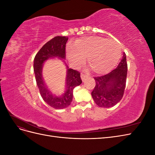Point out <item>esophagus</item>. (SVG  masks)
<instances>
[{
  "instance_id": "1",
  "label": "esophagus",
  "mask_w": 155,
  "mask_h": 155,
  "mask_svg": "<svg viewBox=\"0 0 155 155\" xmlns=\"http://www.w3.org/2000/svg\"><path fill=\"white\" fill-rule=\"evenodd\" d=\"M87 78H88V76H86V75L83 74H81V80H82L83 81L86 80V79H87Z\"/></svg>"
}]
</instances>
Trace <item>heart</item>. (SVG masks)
Listing matches in <instances>:
<instances>
[{
	"label": "heart",
	"instance_id": "obj_1",
	"mask_svg": "<svg viewBox=\"0 0 155 155\" xmlns=\"http://www.w3.org/2000/svg\"><path fill=\"white\" fill-rule=\"evenodd\" d=\"M97 74L109 73L118 64L121 58V48L116 42L101 37H83L77 40L73 46L67 48V57L75 67L85 61Z\"/></svg>",
	"mask_w": 155,
	"mask_h": 155
}]
</instances>
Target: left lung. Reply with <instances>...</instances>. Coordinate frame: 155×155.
Returning a JSON list of instances; mask_svg holds the SVG:
<instances>
[{"label":"left lung","mask_w":155,"mask_h":155,"mask_svg":"<svg viewBox=\"0 0 155 155\" xmlns=\"http://www.w3.org/2000/svg\"><path fill=\"white\" fill-rule=\"evenodd\" d=\"M127 74L126 55L118 67L105 76L94 78L96 86L91 94L96 104L100 107L109 108L120 101L123 97Z\"/></svg>","instance_id":"1"}]
</instances>
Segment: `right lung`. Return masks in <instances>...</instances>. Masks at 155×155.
I'll return each instance as SVG.
<instances>
[{"label":"right lung","instance_id":"1","mask_svg":"<svg viewBox=\"0 0 155 155\" xmlns=\"http://www.w3.org/2000/svg\"><path fill=\"white\" fill-rule=\"evenodd\" d=\"M68 37L57 36L47 42L37 52L34 58V70L37 85L39 88L41 97L48 105L55 109H63L68 107L72 101L74 88L81 85L82 81L80 73L67 67L65 85L63 90L55 92L46 85L43 76V67L45 61L49 59H59L64 61L65 46Z\"/></svg>","mask_w":155,"mask_h":155}]
</instances>
